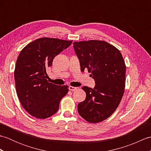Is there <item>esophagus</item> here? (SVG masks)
Returning <instances> with one entry per match:
<instances>
[{"label": "esophagus", "instance_id": "esophagus-1", "mask_svg": "<svg viewBox=\"0 0 151 151\" xmlns=\"http://www.w3.org/2000/svg\"><path fill=\"white\" fill-rule=\"evenodd\" d=\"M69 90L70 91H76V89H78V88H76V87H73V86H69Z\"/></svg>", "mask_w": 151, "mask_h": 151}]
</instances>
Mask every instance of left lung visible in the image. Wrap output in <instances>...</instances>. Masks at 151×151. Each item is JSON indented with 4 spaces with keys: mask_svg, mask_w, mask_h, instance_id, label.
<instances>
[{
    "mask_svg": "<svg viewBox=\"0 0 151 151\" xmlns=\"http://www.w3.org/2000/svg\"><path fill=\"white\" fill-rule=\"evenodd\" d=\"M81 70H88L94 79V88L84 86L85 100L78 104L80 115L91 123L106 119L114 113L123 97L126 66L117 48L104 41L74 42Z\"/></svg>",
    "mask_w": 151,
    "mask_h": 151,
    "instance_id": "8db88e82",
    "label": "left lung"
}]
</instances>
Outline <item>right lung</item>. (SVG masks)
Instances as JSON below:
<instances>
[{
	"instance_id": "1",
	"label": "right lung",
	"mask_w": 151,
	"mask_h": 151,
	"mask_svg": "<svg viewBox=\"0 0 151 151\" xmlns=\"http://www.w3.org/2000/svg\"><path fill=\"white\" fill-rule=\"evenodd\" d=\"M71 43L72 41L41 37L28 44L19 54L14 71L16 91L22 107L32 116H52L68 93L67 86L49 82L46 70L54 58Z\"/></svg>"
}]
</instances>
